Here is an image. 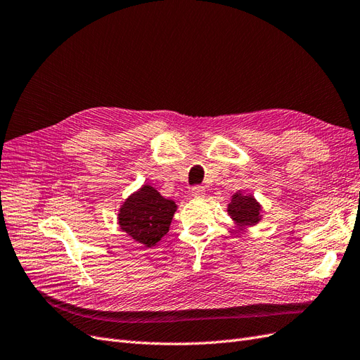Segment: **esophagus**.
I'll list each match as a JSON object with an SVG mask.
<instances>
[{
    "instance_id": "34e87169",
    "label": "esophagus",
    "mask_w": 360,
    "mask_h": 360,
    "mask_svg": "<svg viewBox=\"0 0 360 360\" xmlns=\"http://www.w3.org/2000/svg\"><path fill=\"white\" fill-rule=\"evenodd\" d=\"M191 191H192V197H195V198H202L205 193L204 186H193Z\"/></svg>"
}]
</instances>
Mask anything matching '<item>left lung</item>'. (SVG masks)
Returning a JSON list of instances; mask_svg holds the SVG:
<instances>
[{
  "label": "left lung",
  "mask_w": 360,
  "mask_h": 360,
  "mask_svg": "<svg viewBox=\"0 0 360 360\" xmlns=\"http://www.w3.org/2000/svg\"><path fill=\"white\" fill-rule=\"evenodd\" d=\"M259 212L261 205L255 201L252 195H245L242 192L234 193L231 202L228 204V214L240 228L257 225L261 219Z\"/></svg>",
  "instance_id": "1"
}]
</instances>
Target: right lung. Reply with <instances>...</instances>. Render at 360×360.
Returning a JSON list of instances; mask_svg holds the SVG:
<instances>
[{
	"label": "right lung",
	"instance_id": "obj_1",
	"mask_svg": "<svg viewBox=\"0 0 360 360\" xmlns=\"http://www.w3.org/2000/svg\"><path fill=\"white\" fill-rule=\"evenodd\" d=\"M176 210V202L144 184L120 207L118 224L134 240L150 248L168 233Z\"/></svg>",
	"mask_w": 360,
	"mask_h": 360
}]
</instances>
